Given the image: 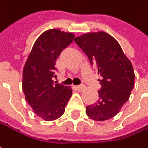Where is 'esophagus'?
Instances as JSON below:
<instances>
[{
    "mask_svg": "<svg viewBox=\"0 0 148 148\" xmlns=\"http://www.w3.org/2000/svg\"><path fill=\"white\" fill-rule=\"evenodd\" d=\"M85 88H86V86H85L84 85H80V86H76V89H77L78 91H83Z\"/></svg>",
    "mask_w": 148,
    "mask_h": 148,
    "instance_id": "obj_1",
    "label": "esophagus"
}]
</instances>
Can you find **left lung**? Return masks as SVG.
Segmentation results:
<instances>
[{"mask_svg": "<svg viewBox=\"0 0 148 148\" xmlns=\"http://www.w3.org/2000/svg\"><path fill=\"white\" fill-rule=\"evenodd\" d=\"M74 42L101 76L99 99L86 106V113L94 121L109 120L121 110L130 97L134 85L132 63L119 43L104 32L85 33L75 38Z\"/></svg>", "mask_w": 148, "mask_h": 148, "instance_id": "8db88e82", "label": "left lung"}]
</instances>
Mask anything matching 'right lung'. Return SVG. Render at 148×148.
Masks as SVG:
<instances>
[{"label":"right lung","instance_id":"add662e5","mask_svg":"<svg viewBox=\"0 0 148 148\" xmlns=\"http://www.w3.org/2000/svg\"><path fill=\"white\" fill-rule=\"evenodd\" d=\"M74 38L72 32L59 29L44 32L36 40L23 69L22 88L34 113L45 121L62 116L72 95V88L53 80L61 52Z\"/></svg>","mask_w":148,"mask_h":148}]
</instances>
